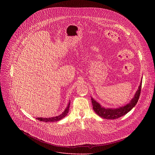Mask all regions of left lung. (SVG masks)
<instances>
[{
	"mask_svg": "<svg viewBox=\"0 0 155 155\" xmlns=\"http://www.w3.org/2000/svg\"><path fill=\"white\" fill-rule=\"evenodd\" d=\"M142 85V81L140 82V85L137 91L134 98L130 101L129 103L124 106L120 107L117 109H106L102 107L98 102L94 100L91 97V102L93 106V109L95 112L100 117L107 119H116L121 116L126 114L131 110L136 105L140 97L141 89Z\"/></svg>",
	"mask_w": 155,
	"mask_h": 155,
	"instance_id": "1",
	"label": "left lung"
}]
</instances>
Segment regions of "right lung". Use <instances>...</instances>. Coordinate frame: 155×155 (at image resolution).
Wrapping results in <instances>:
<instances>
[{
  "instance_id": "1",
  "label": "right lung",
  "mask_w": 155,
  "mask_h": 155,
  "mask_svg": "<svg viewBox=\"0 0 155 155\" xmlns=\"http://www.w3.org/2000/svg\"><path fill=\"white\" fill-rule=\"evenodd\" d=\"M70 102L68 103L67 107L66 109L64 110V111L60 114L55 117H36V119L42 121V122H57L58 121L60 120H61L63 118H64L67 113H68L69 109H70Z\"/></svg>"
}]
</instances>
